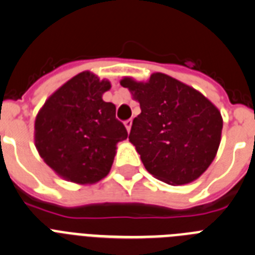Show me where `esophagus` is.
<instances>
[{
	"mask_svg": "<svg viewBox=\"0 0 255 255\" xmlns=\"http://www.w3.org/2000/svg\"><path fill=\"white\" fill-rule=\"evenodd\" d=\"M125 126H126V128H127L128 132H129L130 127H132V119H127V121L125 122Z\"/></svg>",
	"mask_w": 255,
	"mask_h": 255,
	"instance_id": "esophagus-1",
	"label": "esophagus"
}]
</instances>
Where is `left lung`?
I'll list each match as a JSON object with an SVG mask.
<instances>
[{
  "mask_svg": "<svg viewBox=\"0 0 255 255\" xmlns=\"http://www.w3.org/2000/svg\"><path fill=\"white\" fill-rule=\"evenodd\" d=\"M121 85L141 108L128 138L146 170L171 185L199 178L219 150V109L199 91L160 72L152 73L147 82L126 77Z\"/></svg>",
  "mask_w": 255,
  "mask_h": 255,
  "instance_id": "1",
  "label": "left lung"
}]
</instances>
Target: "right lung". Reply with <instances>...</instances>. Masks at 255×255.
I'll return each mask as SVG.
<instances>
[{
    "label": "right lung",
    "instance_id": "1",
    "mask_svg": "<svg viewBox=\"0 0 255 255\" xmlns=\"http://www.w3.org/2000/svg\"><path fill=\"white\" fill-rule=\"evenodd\" d=\"M111 82L79 73L45 102L35 119L39 155L62 178L90 184L111 171L117 143L128 137L116 105L102 99Z\"/></svg>",
    "mask_w": 255,
    "mask_h": 255
}]
</instances>
